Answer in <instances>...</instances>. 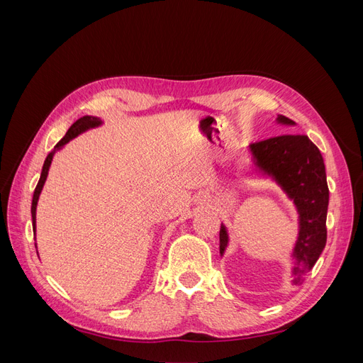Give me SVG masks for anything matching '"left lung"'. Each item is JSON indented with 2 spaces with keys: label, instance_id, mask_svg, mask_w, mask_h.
Segmentation results:
<instances>
[{
  "label": "left lung",
  "instance_id": "1",
  "mask_svg": "<svg viewBox=\"0 0 363 363\" xmlns=\"http://www.w3.org/2000/svg\"><path fill=\"white\" fill-rule=\"evenodd\" d=\"M283 124H294L279 115ZM257 167L272 174L289 194L300 212V236L294 250V283L301 284L327 242L328 186L324 159L306 135H280L257 140L250 145ZM227 245L224 225L219 230V251Z\"/></svg>",
  "mask_w": 363,
  "mask_h": 363
}]
</instances>
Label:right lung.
Listing matches in <instances>:
<instances>
[{
	"label": "right lung",
	"mask_w": 363,
	"mask_h": 363,
	"mask_svg": "<svg viewBox=\"0 0 363 363\" xmlns=\"http://www.w3.org/2000/svg\"><path fill=\"white\" fill-rule=\"evenodd\" d=\"M101 121L95 118V116H83L80 119H77L75 123L69 127V130L67 131V135H65L59 142L57 145L54 147V150L50 152V155L47 156L45 159V163H43V168H42V174H40V179L38 182V186L35 189V194H33V201H31V218H33V230H35V224H36V204H38V200H39V194L43 188V183H45L47 180V175H48V169H50V164H51V160H52V156L54 152H56L60 147H63L67 142H69L72 138H75L77 135H80L82 131L87 130V128H92V127H96L100 125Z\"/></svg>",
	"instance_id": "right-lung-1"
}]
</instances>
